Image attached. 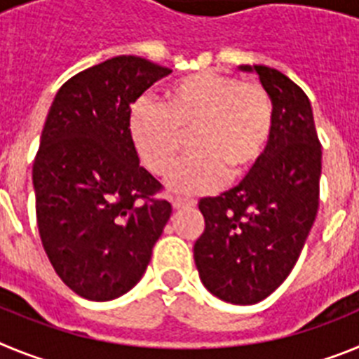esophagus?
Wrapping results in <instances>:
<instances>
[{"label":"esophagus","mask_w":359,"mask_h":359,"mask_svg":"<svg viewBox=\"0 0 359 359\" xmlns=\"http://www.w3.org/2000/svg\"><path fill=\"white\" fill-rule=\"evenodd\" d=\"M172 205H174V208L182 210V208L196 207V201H194V199H187V198H174Z\"/></svg>","instance_id":"obj_1"}]
</instances>
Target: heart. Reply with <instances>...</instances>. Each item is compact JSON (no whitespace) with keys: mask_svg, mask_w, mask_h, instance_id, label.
Wrapping results in <instances>:
<instances>
[{"mask_svg":"<svg viewBox=\"0 0 359 359\" xmlns=\"http://www.w3.org/2000/svg\"><path fill=\"white\" fill-rule=\"evenodd\" d=\"M275 133V106L264 86L217 72L180 79L163 93L161 106L140 102L129 115V135L142 163L154 176L176 169L187 145L196 151L172 187L199 194L241 182L264 160Z\"/></svg>","mask_w":359,"mask_h":359,"instance_id":"b5f03b06","label":"heart"}]
</instances>
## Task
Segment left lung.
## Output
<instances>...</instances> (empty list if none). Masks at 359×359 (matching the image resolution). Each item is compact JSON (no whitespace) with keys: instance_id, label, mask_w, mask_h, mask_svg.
<instances>
[{"instance_id":"left-lung-1","label":"left lung","mask_w":359,"mask_h":359,"mask_svg":"<svg viewBox=\"0 0 359 359\" xmlns=\"http://www.w3.org/2000/svg\"><path fill=\"white\" fill-rule=\"evenodd\" d=\"M241 69L259 73L273 100V140L255 172L199 199L205 230L194 261L212 294L250 306L273 293L300 257L318 212L322 145L300 86L268 66Z\"/></svg>"}]
</instances>
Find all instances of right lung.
Wrapping results in <instances>:
<instances>
[{
	"label": "right lung",
	"instance_id": "add662e5",
	"mask_svg": "<svg viewBox=\"0 0 359 359\" xmlns=\"http://www.w3.org/2000/svg\"><path fill=\"white\" fill-rule=\"evenodd\" d=\"M169 73L144 57L107 59L66 81L44 122L32 169L41 243L88 300L136 286L172 214L129 135L131 104Z\"/></svg>",
	"mask_w": 359,
	"mask_h": 359
}]
</instances>
